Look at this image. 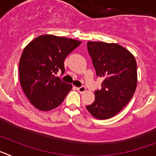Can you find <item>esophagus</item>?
<instances>
[{
  "instance_id": "1",
  "label": "esophagus",
  "mask_w": 156,
  "mask_h": 156,
  "mask_svg": "<svg viewBox=\"0 0 156 156\" xmlns=\"http://www.w3.org/2000/svg\"><path fill=\"white\" fill-rule=\"evenodd\" d=\"M76 90H78L80 93H83V92H85V90H86V87L83 86L80 87H76Z\"/></svg>"
}]
</instances>
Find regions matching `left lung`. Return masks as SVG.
Returning a JSON list of instances; mask_svg holds the SVG:
<instances>
[{
    "instance_id": "obj_1",
    "label": "left lung",
    "mask_w": 156,
    "mask_h": 156,
    "mask_svg": "<svg viewBox=\"0 0 156 156\" xmlns=\"http://www.w3.org/2000/svg\"><path fill=\"white\" fill-rule=\"evenodd\" d=\"M87 50L96 75L104 80L101 89L94 91L93 104L86 108L94 118L109 119L133 97L137 83V62L127 49L114 43L89 41Z\"/></svg>"
}]
</instances>
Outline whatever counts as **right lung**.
Returning <instances> with one entry per match:
<instances>
[{"mask_svg": "<svg viewBox=\"0 0 156 156\" xmlns=\"http://www.w3.org/2000/svg\"><path fill=\"white\" fill-rule=\"evenodd\" d=\"M81 41L41 35L24 48L19 61V80L30 103L41 111H50L62 104L73 86L55 76L65 73L64 61Z\"/></svg>", "mask_w": 156, "mask_h": 156, "instance_id": "right-lung-1", "label": "right lung"}]
</instances>
